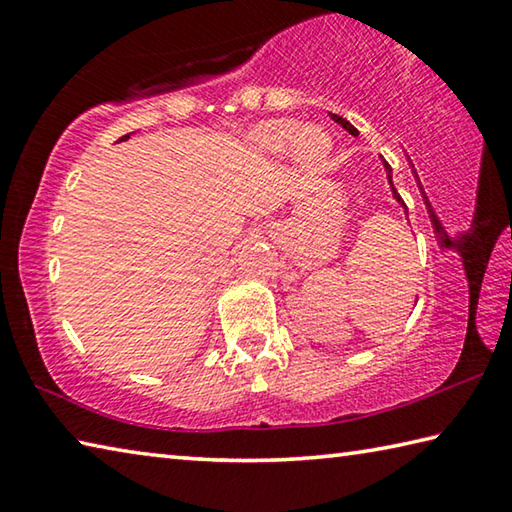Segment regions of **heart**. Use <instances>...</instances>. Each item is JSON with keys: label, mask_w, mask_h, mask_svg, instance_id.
Masks as SVG:
<instances>
[{"label": "heart", "mask_w": 512, "mask_h": 512, "mask_svg": "<svg viewBox=\"0 0 512 512\" xmlns=\"http://www.w3.org/2000/svg\"><path fill=\"white\" fill-rule=\"evenodd\" d=\"M250 142L268 155H282L291 149L293 158L305 167H318L329 153V137L318 126H300L293 119H271L250 131Z\"/></svg>", "instance_id": "b5f03b06"}]
</instances>
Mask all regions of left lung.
<instances>
[{
	"label": "left lung",
	"mask_w": 512,
	"mask_h": 512,
	"mask_svg": "<svg viewBox=\"0 0 512 512\" xmlns=\"http://www.w3.org/2000/svg\"><path fill=\"white\" fill-rule=\"evenodd\" d=\"M332 119L336 121V124H341V126L345 128V131H348L350 135H359V131H357V128H354V126L350 124V121H348V119H343V117H339V115H332ZM384 169H386V178H388V185H391V189H393V196H395V201H397V203H400V205L404 207V210H406V205H404V201H402V198H400V194H397V192H395V187H393V171H391V167H388V162H384Z\"/></svg>",
	"instance_id": "8db88e82"
}]
</instances>
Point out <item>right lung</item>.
I'll use <instances>...</instances> for the list:
<instances>
[{
	"mask_svg": "<svg viewBox=\"0 0 512 512\" xmlns=\"http://www.w3.org/2000/svg\"><path fill=\"white\" fill-rule=\"evenodd\" d=\"M128 137H131V135H124V137H121V140H119V142H124V140H128Z\"/></svg>",
	"mask_w": 512,
	"mask_h": 512,
	"instance_id": "1",
	"label": "right lung"
}]
</instances>
